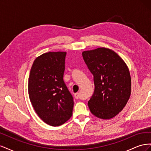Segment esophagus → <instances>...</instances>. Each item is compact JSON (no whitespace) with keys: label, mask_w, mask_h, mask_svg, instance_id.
<instances>
[{"label":"esophagus","mask_w":151,"mask_h":151,"mask_svg":"<svg viewBox=\"0 0 151 151\" xmlns=\"http://www.w3.org/2000/svg\"><path fill=\"white\" fill-rule=\"evenodd\" d=\"M74 97L76 99H79L80 98V93H77L74 94Z\"/></svg>","instance_id":"obj_1"}]
</instances>
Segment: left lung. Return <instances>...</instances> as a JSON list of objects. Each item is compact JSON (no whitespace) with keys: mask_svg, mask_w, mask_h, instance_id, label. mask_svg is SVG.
<instances>
[{"mask_svg":"<svg viewBox=\"0 0 151 151\" xmlns=\"http://www.w3.org/2000/svg\"><path fill=\"white\" fill-rule=\"evenodd\" d=\"M83 57L94 76V93L88 101L90 111L101 119H111L124 108L130 96L129 68L116 52L108 48L86 50Z\"/></svg>","mask_w":151,"mask_h":151,"instance_id":"left-lung-1","label":"left lung"}]
</instances>
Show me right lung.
<instances>
[{
	"label": "right lung",
	"instance_id": "right-lung-1",
	"mask_svg": "<svg viewBox=\"0 0 151 151\" xmlns=\"http://www.w3.org/2000/svg\"><path fill=\"white\" fill-rule=\"evenodd\" d=\"M65 52H48L35 58L28 78L29 100L38 116L53 127L72 115L74 99L63 81Z\"/></svg>",
	"mask_w": 151,
	"mask_h": 151
}]
</instances>
